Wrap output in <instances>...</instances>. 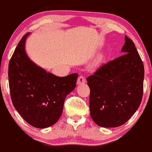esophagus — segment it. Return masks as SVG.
I'll list each match as a JSON object with an SVG mask.
<instances>
[{
    "label": "esophagus",
    "instance_id": "esophagus-1",
    "mask_svg": "<svg viewBox=\"0 0 152 152\" xmlns=\"http://www.w3.org/2000/svg\"><path fill=\"white\" fill-rule=\"evenodd\" d=\"M85 83V78L84 76H80L78 78V80H77V84L78 85H81V84H84Z\"/></svg>",
    "mask_w": 152,
    "mask_h": 152
}]
</instances>
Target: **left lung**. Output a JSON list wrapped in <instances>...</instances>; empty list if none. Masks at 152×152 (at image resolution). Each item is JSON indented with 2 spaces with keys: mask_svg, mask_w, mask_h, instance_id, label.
Segmentation results:
<instances>
[{
  "mask_svg": "<svg viewBox=\"0 0 152 152\" xmlns=\"http://www.w3.org/2000/svg\"><path fill=\"white\" fill-rule=\"evenodd\" d=\"M124 54L104 63L87 78L91 118L102 127L125 124L142 101L144 65L134 42L125 36Z\"/></svg>",
  "mask_w": 152,
  "mask_h": 152,
  "instance_id": "1",
  "label": "left lung"
}]
</instances>
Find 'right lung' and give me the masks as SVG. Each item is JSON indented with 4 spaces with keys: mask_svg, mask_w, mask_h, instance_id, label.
<instances>
[{
    "mask_svg": "<svg viewBox=\"0 0 152 152\" xmlns=\"http://www.w3.org/2000/svg\"><path fill=\"white\" fill-rule=\"evenodd\" d=\"M18 42L10 61L8 77L13 105L22 118L36 128H46L61 117L65 98L76 87L77 74L58 77L29 59L25 43Z\"/></svg>",
    "mask_w": 152,
    "mask_h": 152,
    "instance_id": "right-lung-1",
    "label": "right lung"
}]
</instances>
